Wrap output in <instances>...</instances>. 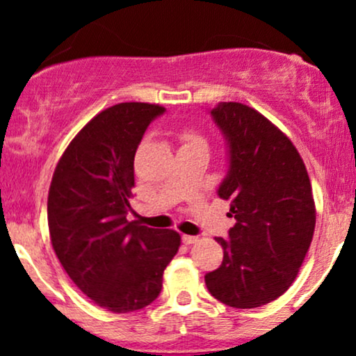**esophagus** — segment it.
<instances>
[{
  "instance_id": "1",
  "label": "esophagus",
  "mask_w": 356,
  "mask_h": 356,
  "mask_svg": "<svg viewBox=\"0 0 356 356\" xmlns=\"http://www.w3.org/2000/svg\"><path fill=\"white\" fill-rule=\"evenodd\" d=\"M197 241H199L197 236H189V234L182 236V243L184 244H194V243H197Z\"/></svg>"
}]
</instances>
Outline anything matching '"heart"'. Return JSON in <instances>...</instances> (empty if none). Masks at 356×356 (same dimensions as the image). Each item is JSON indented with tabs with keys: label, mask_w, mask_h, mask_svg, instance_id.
Here are the masks:
<instances>
[{
	"label": "heart",
	"mask_w": 356,
	"mask_h": 356,
	"mask_svg": "<svg viewBox=\"0 0 356 356\" xmlns=\"http://www.w3.org/2000/svg\"><path fill=\"white\" fill-rule=\"evenodd\" d=\"M182 140L186 142V144H191V142L201 140V138L195 136L194 132H191V130H184V132H182Z\"/></svg>",
	"instance_id": "b5f03b06"
}]
</instances>
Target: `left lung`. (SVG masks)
<instances>
[{
  "label": "left lung",
  "instance_id": "1",
  "mask_svg": "<svg viewBox=\"0 0 356 356\" xmlns=\"http://www.w3.org/2000/svg\"><path fill=\"white\" fill-rule=\"evenodd\" d=\"M229 145L219 197L236 224L222 264L206 275L209 293L231 308H257L280 298L303 264L316 209L303 159L293 142L254 108L222 102L211 110Z\"/></svg>",
  "mask_w": 356,
  "mask_h": 356
}]
</instances>
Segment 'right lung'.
I'll return each mask as SVG.
<instances>
[{
    "label": "right lung",
    "mask_w": 356,
    "mask_h": 356,
    "mask_svg": "<svg viewBox=\"0 0 356 356\" xmlns=\"http://www.w3.org/2000/svg\"><path fill=\"white\" fill-rule=\"evenodd\" d=\"M164 110L142 102L102 110L61 155L48 192L53 251L80 291L113 313L152 303L181 246L179 232L127 220L136 150Z\"/></svg>",
    "instance_id": "1"
}]
</instances>
